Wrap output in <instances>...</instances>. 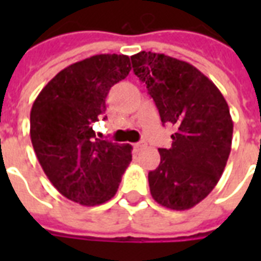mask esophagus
Here are the masks:
<instances>
[{"label":"esophagus","mask_w":261,"mask_h":261,"mask_svg":"<svg viewBox=\"0 0 261 261\" xmlns=\"http://www.w3.org/2000/svg\"><path fill=\"white\" fill-rule=\"evenodd\" d=\"M143 147H146V143L143 142V141H141V142H137V143H134V150H135V151H139V150H142Z\"/></svg>","instance_id":"esophagus-1"}]
</instances>
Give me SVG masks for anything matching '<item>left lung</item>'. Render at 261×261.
<instances>
[{"mask_svg":"<svg viewBox=\"0 0 261 261\" xmlns=\"http://www.w3.org/2000/svg\"><path fill=\"white\" fill-rule=\"evenodd\" d=\"M133 70L154 100L163 124H172V146L149 172L150 194L171 210H188L214 190L231 149L233 120L213 81L190 63L141 51Z\"/></svg>","mask_w":261,"mask_h":261,"instance_id":"1","label":"left lung"}]
</instances>
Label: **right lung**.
<instances>
[{
	"label": "right lung",
	"instance_id": "add662e5",
	"mask_svg": "<svg viewBox=\"0 0 261 261\" xmlns=\"http://www.w3.org/2000/svg\"><path fill=\"white\" fill-rule=\"evenodd\" d=\"M130 70L127 55H93L59 71L32 106L36 157L53 186L73 202L96 206L114 198L130 164L131 145L96 138L92 128L106 112L110 89Z\"/></svg>",
	"mask_w": 261,
	"mask_h": 261
}]
</instances>
